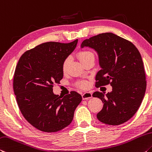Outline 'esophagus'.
<instances>
[{
  "label": "esophagus",
  "mask_w": 152,
  "mask_h": 152,
  "mask_svg": "<svg viewBox=\"0 0 152 152\" xmlns=\"http://www.w3.org/2000/svg\"><path fill=\"white\" fill-rule=\"evenodd\" d=\"M92 97V94L91 92H85L82 94V98L83 99H88Z\"/></svg>",
  "instance_id": "1"
}]
</instances>
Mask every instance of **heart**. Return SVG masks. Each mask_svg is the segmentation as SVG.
<instances>
[{
    "mask_svg": "<svg viewBox=\"0 0 152 152\" xmlns=\"http://www.w3.org/2000/svg\"><path fill=\"white\" fill-rule=\"evenodd\" d=\"M78 57L81 63H83L89 59L94 58V54L92 52L88 50H82L78 53ZM69 62H70V57H66L63 61V64H62V68L64 71L66 70ZM77 85L81 88H86L88 86V83L86 81H80L78 82Z\"/></svg>",
    "mask_w": 152,
    "mask_h": 152,
    "instance_id": "b5f03b06",
    "label": "heart"
}]
</instances>
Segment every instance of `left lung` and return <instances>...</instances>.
<instances>
[{
	"label": "left lung",
	"instance_id": "1",
	"mask_svg": "<svg viewBox=\"0 0 152 152\" xmlns=\"http://www.w3.org/2000/svg\"><path fill=\"white\" fill-rule=\"evenodd\" d=\"M98 53L101 66L96 76V87L110 84L113 91L106 95L96 91L93 97L104 103L97 114L98 120L109 125L128 121L140 106L146 89V77L141 56L135 46L113 33L99 34L81 44Z\"/></svg>",
	"mask_w": 152,
	"mask_h": 152
}]
</instances>
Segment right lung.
<instances>
[{"label": "right lung", "mask_w": 152, "mask_h": 152, "mask_svg": "<svg viewBox=\"0 0 152 152\" xmlns=\"http://www.w3.org/2000/svg\"><path fill=\"white\" fill-rule=\"evenodd\" d=\"M77 42L41 44L24 53L17 64L13 89L17 104L26 121L39 131L57 132L70 125L82 100L75 91L64 97L53 93L54 85L63 77V62Z\"/></svg>", "instance_id": "add662e5"}]
</instances>
